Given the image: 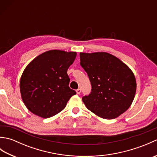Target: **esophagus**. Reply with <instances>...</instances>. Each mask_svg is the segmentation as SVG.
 <instances>
[{
	"instance_id": "1",
	"label": "esophagus",
	"mask_w": 157,
	"mask_h": 157,
	"mask_svg": "<svg viewBox=\"0 0 157 157\" xmlns=\"http://www.w3.org/2000/svg\"><path fill=\"white\" fill-rule=\"evenodd\" d=\"M81 92H82V90H81L80 88H78V90H76V92H77V94H80Z\"/></svg>"
}]
</instances>
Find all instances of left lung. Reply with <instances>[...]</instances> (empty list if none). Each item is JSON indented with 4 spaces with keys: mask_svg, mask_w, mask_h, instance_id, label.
I'll return each instance as SVG.
<instances>
[{
    "mask_svg": "<svg viewBox=\"0 0 157 157\" xmlns=\"http://www.w3.org/2000/svg\"><path fill=\"white\" fill-rule=\"evenodd\" d=\"M80 65L88 73L92 92L82 97L86 107L103 119H112L125 112L134 101V73L109 53L80 52Z\"/></svg>",
    "mask_w": 157,
    "mask_h": 157,
    "instance_id": "obj_1",
    "label": "left lung"
}]
</instances>
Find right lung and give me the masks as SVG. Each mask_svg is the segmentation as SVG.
I'll return each instance as SVG.
<instances>
[{
	"label": "right lung",
	"instance_id": "add662e5",
	"mask_svg": "<svg viewBox=\"0 0 157 157\" xmlns=\"http://www.w3.org/2000/svg\"><path fill=\"white\" fill-rule=\"evenodd\" d=\"M75 52L51 50L29 63L20 79L21 98L29 111L49 118L65 109L76 92L69 88L67 69L75 59Z\"/></svg>",
	"mask_w": 157,
	"mask_h": 157
}]
</instances>
